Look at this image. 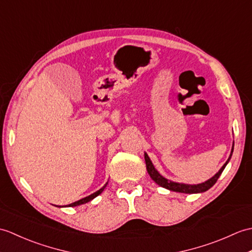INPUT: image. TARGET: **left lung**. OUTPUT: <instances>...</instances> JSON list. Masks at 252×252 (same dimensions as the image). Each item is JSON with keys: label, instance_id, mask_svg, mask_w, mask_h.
<instances>
[{"label": "left lung", "instance_id": "8db88e82", "mask_svg": "<svg viewBox=\"0 0 252 252\" xmlns=\"http://www.w3.org/2000/svg\"><path fill=\"white\" fill-rule=\"evenodd\" d=\"M233 148H234V144H233ZM233 148L231 151V155L230 158L227 159V161L224 163V165L220 168V171L215 175L214 177H212L210 179H208L207 181L203 184H198V185H184V184H178V183H174V181L171 180H167L164 177H162L161 175L158 173L157 169L155 168L153 162L150 161L149 157L147 154H145V161H146V167H147V172L150 175V177L153 178L154 181L156 183L163 187V188L168 189L171 191H175V192H180V193H201V192H205L208 189L212 188V187L217 183V180L219 178V176L221 175V173L223 172L224 167L226 166L227 163H229L231 157H232V153H233Z\"/></svg>", "mask_w": 252, "mask_h": 252}]
</instances>
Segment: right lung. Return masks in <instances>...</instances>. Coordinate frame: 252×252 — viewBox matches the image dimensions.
<instances>
[{
  "label": "right lung",
  "mask_w": 252,
  "mask_h": 252,
  "mask_svg": "<svg viewBox=\"0 0 252 252\" xmlns=\"http://www.w3.org/2000/svg\"><path fill=\"white\" fill-rule=\"evenodd\" d=\"M106 185H107V184H106ZM106 185H105V186L103 187V188H101L98 191L93 193V194H91V195H89V196H87V197L81 198V200H79V201H77V202H74V203H72V204H69V205H67V206L74 207V206H78V205H81V204H86V203H88V202H90L91 200H93V198L96 197L98 194H101V193L103 192V190L105 189V187H106Z\"/></svg>",
  "instance_id": "right-lung-1"
}]
</instances>
